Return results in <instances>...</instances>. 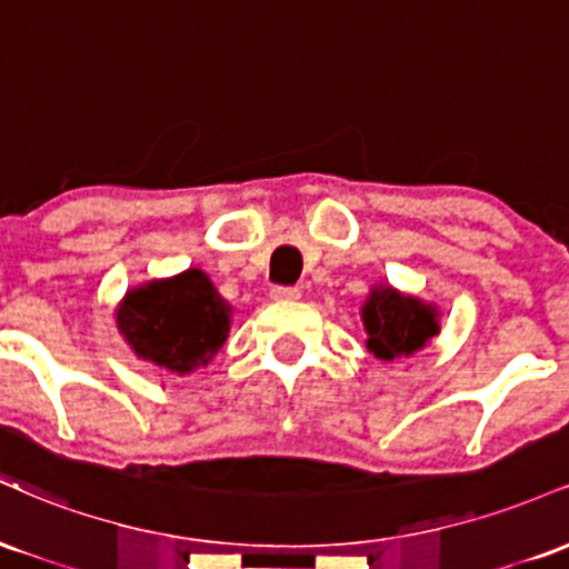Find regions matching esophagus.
<instances>
[{"label": "esophagus", "mask_w": 569, "mask_h": 569, "mask_svg": "<svg viewBox=\"0 0 569 569\" xmlns=\"http://www.w3.org/2000/svg\"><path fill=\"white\" fill-rule=\"evenodd\" d=\"M270 297L276 299V302H293V299L302 297V291H299L297 286H276V289L270 291Z\"/></svg>", "instance_id": "obj_1"}]
</instances>
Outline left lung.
<instances>
[{
  "label": "left lung",
  "instance_id": "1",
  "mask_svg": "<svg viewBox=\"0 0 569 569\" xmlns=\"http://www.w3.org/2000/svg\"><path fill=\"white\" fill-rule=\"evenodd\" d=\"M361 318L369 337L367 348L380 361L411 356L439 335V310L393 286H375L361 307Z\"/></svg>",
  "mask_w": 569,
  "mask_h": 569
}]
</instances>
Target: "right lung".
<instances>
[{"label": "right lung", "mask_w": 569, "mask_h": 569, "mask_svg": "<svg viewBox=\"0 0 569 569\" xmlns=\"http://www.w3.org/2000/svg\"><path fill=\"white\" fill-rule=\"evenodd\" d=\"M232 307L198 267L128 291L117 329L130 350L154 367L189 375L206 367L230 335Z\"/></svg>", "instance_id": "right-lung-1"}]
</instances>
